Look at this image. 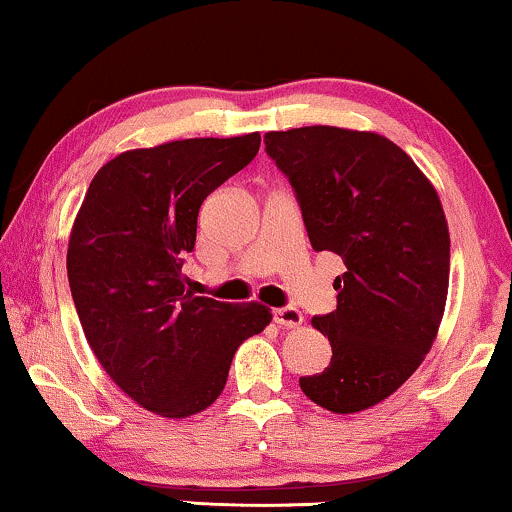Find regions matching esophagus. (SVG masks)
I'll list each match as a JSON object with an SVG mask.
<instances>
[{
  "label": "esophagus",
  "mask_w": 512,
  "mask_h": 512,
  "mask_svg": "<svg viewBox=\"0 0 512 512\" xmlns=\"http://www.w3.org/2000/svg\"><path fill=\"white\" fill-rule=\"evenodd\" d=\"M272 319L284 328H296L303 324V314L296 307H277V310H272Z\"/></svg>",
  "instance_id": "esophagus-1"
}]
</instances>
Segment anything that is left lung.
Segmentation results:
<instances>
[{
	"label": "left lung",
	"instance_id": "left-lung-1",
	"mask_svg": "<svg viewBox=\"0 0 512 512\" xmlns=\"http://www.w3.org/2000/svg\"><path fill=\"white\" fill-rule=\"evenodd\" d=\"M265 151L296 191L312 249L347 268L338 307L312 319L331 363L300 389L338 415L373 408L415 373L443 321L450 230L436 188L377 132L307 125L268 132Z\"/></svg>",
	"mask_w": 512,
	"mask_h": 512
}]
</instances>
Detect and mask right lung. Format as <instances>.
I'll use <instances>...</instances> for the list:
<instances>
[{
  "instance_id": "1",
  "label": "right lung",
  "mask_w": 512,
  "mask_h": 512,
  "mask_svg": "<svg viewBox=\"0 0 512 512\" xmlns=\"http://www.w3.org/2000/svg\"><path fill=\"white\" fill-rule=\"evenodd\" d=\"M258 146L261 135L249 132L118 153L76 214L67 277L83 333L111 380L153 415L209 408L237 347L272 319L265 305L193 296L181 275L200 205Z\"/></svg>"
}]
</instances>
